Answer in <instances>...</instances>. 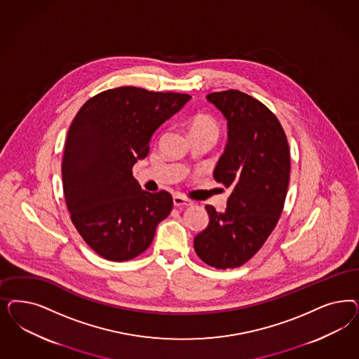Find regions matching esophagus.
I'll use <instances>...</instances> for the list:
<instances>
[{"label":"esophagus","instance_id":"obj_1","mask_svg":"<svg viewBox=\"0 0 359 359\" xmlns=\"http://www.w3.org/2000/svg\"><path fill=\"white\" fill-rule=\"evenodd\" d=\"M173 203L174 206H177V208H181V206H190V205H191V202H190L189 199H186V198L182 197V196H178V194H175V196H174Z\"/></svg>","mask_w":359,"mask_h":359}]
</instances>
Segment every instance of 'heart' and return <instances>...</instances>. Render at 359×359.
Masks as SVG:
<instances>
[{
	"label": "heart",
	"instance_id": "obj_1",
	"mask_svg": "<svg viewBox=\"0 0 359 359\" xmlns=\"http://www.w3.org/2000/svg\"><path fill=\"white\" fill-rule=\"evenodd\" d=\"M187 129L191 139L198 136H214L218 139L220 132L219 124L217 123V120L206 114L191 116L187 121Z\"/></svg>",
	"mask_w": 359,
	"mask_h": 359
}]
</instances>
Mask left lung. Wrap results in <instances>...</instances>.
I'll list each match as a JSON object with an SVG mask.
<instances>
[{
	"instance_id": "obj_1",
	"label": "left lung",
	"mask_w": 359,
	"mask_h": 359,
	"mask_svg": "<svg viewBox=\"0 0 359 359\" xmlns=\"http://www.w3.org/2000/svg\"><path fill=\"white\" fill-rule=\"evenodd\" d=\"M206 99L227 118L229 142L214 178L231 194L223 212L206 205L210 222L194 250L208 266L227 269L247 263L276 227L290 185V145L278 117L252 96L227 90Z\"/></svg>"
}]
</instances>
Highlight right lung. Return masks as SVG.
<instances>
[{"label": "right lung", "instance_id": "obj_1", "mask_svg": "<svg viewBox=\"0 0 359 359\" xmlns=\"http://www.w3.org/2000/svg\"><path fill=\"white\" fill-rule=\"evenodd\" d=\"M190 99L127 86L95 95L74 117L62 161L65 199L83 241L107 260L142 254L170 214V193L142 190L132 168L148 156L154 130Z\"/></svg>", "mask_w": 359, "mask_h": 359}]
</instances>
